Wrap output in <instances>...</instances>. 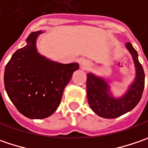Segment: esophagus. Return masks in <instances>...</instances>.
<instances>
[{
    "mask_svg": "<svg viewBox=\"0 0 148 148\" xmlns=\"http://www.w3.org/2000/svg\"><path fill=\"white\" fill-rule=\"evenodd\" d=\"M91 65H92V63L89 61L88 60H81L80 66L84 69H88L89 67H91Z\"/></svg>",
    "mask_w": 148,
    "mask_h": 148,
    "instance_id": "esophagus-1",
    "label": "esophagus"
}]
</instances>
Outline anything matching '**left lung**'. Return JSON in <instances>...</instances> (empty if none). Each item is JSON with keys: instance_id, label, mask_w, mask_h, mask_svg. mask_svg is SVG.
Returning a JSON list of instances; mask_svg holds the SVG:
<instances>
[{"instance_id": "8db88e82", "label": "left lung", "mask_w": 148, "mask_h": 148, "mask_svg": "<svg viewBox=\"0 0 148 148\" xmlns=\"http://www.w3.org/2000/svg\"><path fill=\"white\" fill-rule=\"evenodd\" d=\"M126 47L132 56L137 69V78L128 92L123 98L116 99L110 97L108 93V86L105 81L91 74L87 75L88 104L93 112L104 119H115L131 111L141 100L144 90V70L138 60V52L129 42L126 44Z\"/></svg>"}]
</instances>
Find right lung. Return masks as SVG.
Wrapping results in <instances>:
<instances>
[{"instance_id": "right-lung-1", "label": "right lung", "mask_w": 148, "mask_h": 148, "mask_svg": "<svg viewBox=\"0 0 148 148\" xmlns=\"http://www.w3.org/2000/svg\"><path fill=\"white\" fill-rule=\"evenodd\" d=\"M27 38V45L17 49L6 64L5 88L16 109L29 119H45L60 103L64 88L79 69L77 63L62 64L37 53L36 37Z\"/></svg>"}]
</instances>
